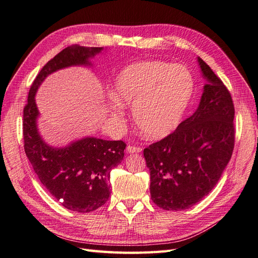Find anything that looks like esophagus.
Masks as SVG:
<instances>
[{"mask_svg": "<svg viewBox=\"0 0 258 258\" xmlns=\"http://www.w3.org/2000/svg\"><path fill=\"white\" fill-rule=\"evenodd\" d=\"M143 149L142 147H138V146H133V145H128L126 147V151L128 154H134V153H141Z\"/></svg>", "mask_w": 258, "mask_h": 258, "instance_id": "1", "label": "esophagus"}]
</instances>
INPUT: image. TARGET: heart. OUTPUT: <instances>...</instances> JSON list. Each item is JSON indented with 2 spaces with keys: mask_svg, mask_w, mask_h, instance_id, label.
<instances>
[{
  "mask_svg": "<svg viewBox=\"0 0 258 258\" xmlns=\"http://www.w3.org/2000/svg\"><path fill=\"white\" fill-rule=\"evenodd\" d=\"M194 91V78L187 68L162 61H146L125 68L115 81L111 104L114 118L123 114L120 102L133 105V117L143 134L160 138L170 134L185 112Z\"/></svg>",
  "mask_w": 258,
  "mask_h": 258,
  "instance_id": "1",
  "label": "heart"
}]
</instances>
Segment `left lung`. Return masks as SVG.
Wrapping results in <instances>:
<instances>
[{
    "mask_svg": "<svg viewBox=\"0 0 258 258\" xmlns=\"http://www.w3.org/2000/svg\"><path fill=\"white\" fill-rule=\"evenodd\" d=\"M206 78L200 107L173 133L144 149L151 200L164 210H184L219 181L234 148V104L230 91L198 57Z\"/></svg>",
    "mask_w": 258,
    "mask_h": 258,
    "instance_id": "obj_1",
    "label": "left lung"
}]
</instances>
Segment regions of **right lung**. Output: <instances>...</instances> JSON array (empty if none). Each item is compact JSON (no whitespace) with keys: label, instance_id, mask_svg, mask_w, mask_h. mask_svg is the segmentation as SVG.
Masks as SVG:
<instances>
[{"label":"right lung","instance_id":"1","mask_svg":"<svg viewBox=\"0 0 258 258\" xmlns=\"http://www.w3.org/2000/svg\"><path fill=\"white\" fill-rule=\"evenodd\" d=\"M102 48H85L73 44L62 50L45 64L29 89L24 108V149L42 185L65 208L89 213L109 200L110 172L124 157L126 144L86 137L64 148L45 144L37 130L39 112L35 95L40 84L51 73L72 65H90L89 57Z\"/></svg>","mask_w":258,"mask_h":258}]
</instances>
